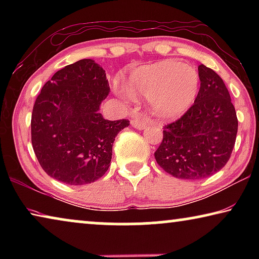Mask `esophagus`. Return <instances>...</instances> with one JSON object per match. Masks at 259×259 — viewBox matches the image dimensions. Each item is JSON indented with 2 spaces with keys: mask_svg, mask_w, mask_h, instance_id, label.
<instances>
[{
  "mask_svg": "<svg viewBox=\"0 0 259 259\" xmlns=\"http://www.w3.org/2000/svg\"><path fill=\"white\" fill-rule=\"evenodd\" d=\"M146 125H147V121H146V119H144V117H142V116H136L133 120H131V126H134V128L143 130V129H145Z\"/></svg>",
  "mask_w": 259,
  "mask_h": 259,
  "instance_id": "1",
  "label": "esophagus"
}]
</instances>
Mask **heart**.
Listing matches in <instances>:
<instances>
[{"label": "heart", "instance_id": "1", "mask_svg": "<svg viewBox=\"0 0 259 259\" xmlns=\"http://www.w3.org/2000/svg\"><path fill=\"white\" fill-rule=\"evenodd\" d=\"M200 87L196 69L174 60H163L136 69L129 77L134 96L151 98L152 108L162 119L177 117L194 102ZM122 94L128 91L121 88Z\"/></svg>", "mask_w": 259, "mask_h": 259}]
</instances>
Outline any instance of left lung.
Masks as SVG:
<instances>
[{
    "mask_svg": "<svg viewBox=\"0 0 259 259\" xmlns=\"http://www.w3.org/2000/svg\"><path fill=\"white\" fill-rule=\"evenodd\" d=\"M198 69L200 90L194 104L163 126L154 153L157 164L181 179H202L223 169L238 133V117L224 81L204 65Z\"/></svg>",
    "mask_w": 259,
    "mask_h": 259,
    "instance_id": "1",
    "label": "left lung"
}]
</instances>
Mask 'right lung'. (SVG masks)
I'll list each match as a JSON object with an SVG mask.
<instances>
[{
  "instance_id": "1",
  "label": "right lung",
  "mask_w": 259,
  "mask_h": 259,
  "mask_svg": "<svg viewBox=\"0 0 259 259\" xmlns=\"http://www.w3.org/2000/svg\"><path fill=\"white\" fill-rule=\"evenodd\" d=\"M109 93L104 69L81 59L54 74L35 100L32 145L42 169L69 185L97 181L107 171L116 135L129 120H105L99 106Z\"/></svg>"
}]
</instances>
